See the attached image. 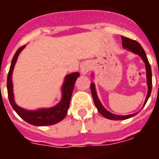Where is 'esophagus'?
Returning <instances> with one entry per match:
<instances>
[{
  "label": "esophagus",
  "instance_id": "esophagus-1",
  "mask_svg": "<svg viewBox=\"0 0 159 159\" xmlns=\"http://www.w3.org/2000/svg\"><path fill=\"white\" fill-rule=\"evenodd\" d=\"M88 71H89V67L88 66H87V65H82L81 66V72H82V73L86 74Z\"/></svg>",
  "mask_w": 159,
  "mask_h": 159
}]
</instances>
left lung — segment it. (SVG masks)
<instances>
[{"instance_id":"8db88e82","label":"left lung","mask_w":159,"mask_h":159,"mask_svg":"<svg viewBox=\"0 0 159 159\" xmlns=\"http://www.w3.org/2000/svg\"><path fill=\"white\" fill-rule=\"evenodd\" d=\"M122 44L125 48H127L129 50L132 51L133 53L139 54L142 58H143V62H145L146 65V72H147V83H148V95L146 97L145 102H144V105L146 104V102L148 101V97L151 94V91H152V71H151V67L149 62H148V57L146 56V53L143 50V48L141 47L139 43L135 40L130 39L126 38L122 36ZM91 92H92V97H93V101L94 103L97 106V110L99 111L100 113L102 114V116L110 120H125V119H129L132 117V116H135V114H131V115H128V116H117V115H114V114L109 112L108 111H106V109L103 107L101 102H100L98 97H97V92L95 89V85L94 83L91 84Z\"/></svg>"}]
</instances>
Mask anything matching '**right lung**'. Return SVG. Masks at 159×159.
<instances>
[{
	"instance_id": "right-lung-1",
	"label": "right lung",
	"mask_w": 159,
	"mask_h": 159,
	"mask_svg": "<svg viewBox=\"0 0 159 159\" xmlns=\"http://www.w3.org/2000/svg\"><path fill=\"white\" fill-rule=\"evenodd\" d=\"M25 47V45L21 46L16 53L14 55L12 61H11V67L9 70L8 76H7V92H8L9 101L11 102V106L16 111V112L24 120L28 122L29 124L37 126L51 125L56 123H58L64 119L67 113V110L69 108L70 101L72 97V91L74 88L76 80L79 77L78 72H74L72 74L67 75L65 77L64 84L62 86V101L56 106L49 109H41L38 111H29L25 109L20 108V106L15 103L13 96V90H12V72H13L14 66L16 64V60L21 50Z\"/></svg>"
}]
</instances>
